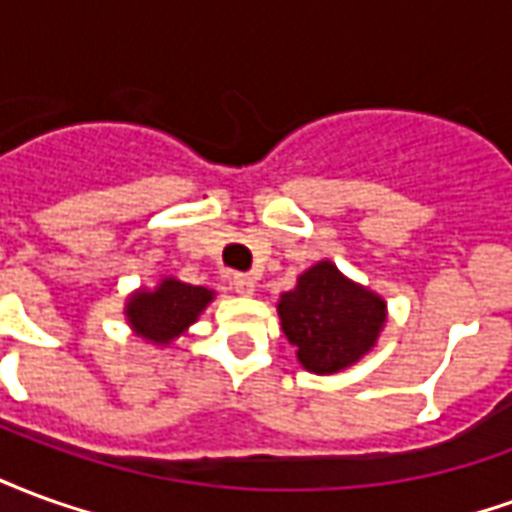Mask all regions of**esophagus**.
<instances>
[{"mask_svg": "<svg viewBox=\"0 0 512 512\" xmlns=\"http://www.w3.org/2000/svg\"><path fill=\"white\" fill-rule=\"evenodd\" d=\"M230 285H233L235 293H241V296H252V293H255V279L249 277V274H233Z\"/></svg>", "mask_w": 512, "mask_h": 512, "instance_id": "obj_1", "label": "esophagus"}]
</instances>
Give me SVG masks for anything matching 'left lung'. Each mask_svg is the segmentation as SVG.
Wrapping results in <instances>:
<instances>
[{"mask_svg": "<svg viewBox=\"0 0 512 512\" xmlns=\"http://www.w3.org/2000/svg\"><path fill=\"white\" fill-rule=\"evenodd\" d=\"M282 332L312 373H337L376 345L386 304L376 293L345 279L329 260L304 271L296 288L279 299Z\"/></svg>", "mask_w": 512, "mask_h": 512, "instance_id": "1", "label": "left lung"}]
</instances>
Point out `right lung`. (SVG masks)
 <instances>
[{
    "mask_svg": "<svg viewBox=\"0 0 512 512\" xmlns=\"http://www.w3.org/2000/svg\"><path fill=\"white\" fill-rule=\"evenodd\" d=\"M213 299L211 290L186 285L178 279H164L156 290H139L126 307L128 323L145 340L167 345L186 326L200 318V312Z\"/></svg>",
    "mask_w": 512,
    "mask_h": 512,
    "instance_id": "obj_1",
    "label": "right lung"
}]
</instances>
